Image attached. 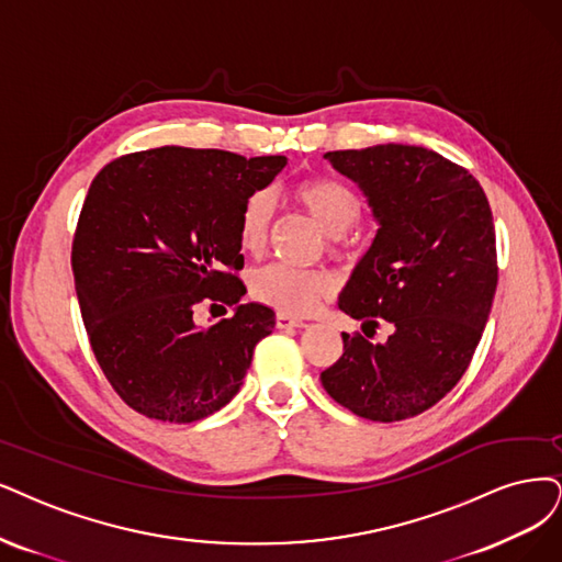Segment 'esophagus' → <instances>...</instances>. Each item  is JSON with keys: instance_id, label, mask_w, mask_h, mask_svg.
Instances as JSON below:
<instances>
[{"instance_id": "esophagus-1", "label": "esophagus", "mask_w": 562, "mask_h": 562, "mask_svg": "<svg viewBox=\"0 0 562 562\" xmlns=\"http://www.w3.org/2000/svg\"><path fill=\"white\" fill-rule=\"evenodd\" d=\"M276 326H278V328H284V330H286V328H303L305 322L294 319V317H289V315H282V313H280V315L276 317Z\"/></svg>"}]
</instances>
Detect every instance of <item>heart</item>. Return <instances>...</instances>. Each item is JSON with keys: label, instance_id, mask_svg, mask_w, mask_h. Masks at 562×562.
<instances>
[{"label": "heart", "instance_id": "b5f03b06", "mask_svg": "<svg viewBox=\"0 0 562 562\" xmlns=\"http://www.w3.org/2000/svg\"><path fill=\"white\" fill-rule=\"evenodd\" d=\"M294 203L313 217L328 236V252L349 257V232L363 217V201L342 180L328 176H310L292 184ZM273 199L268 192H252L238 215V243L249 255H261L273 232ZM334 292V278L326 270H303L284 263H270L255 270L249 278V294L255 301L278 310L282 315H307Z\"/></svg>", "mask_w": 562, "mask_h": 562}]
</instances>
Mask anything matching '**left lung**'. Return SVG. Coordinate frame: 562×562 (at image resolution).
I'll list each match as a JSON object with an SVG mask.
<instances>
[{
  "label": "left lung",
  "mask_w": 562,
  "mask_h": 562,
  "mask_svg": "<svg viewBox=\"0 0 562 562\" xmlns=\"http://www.w3.org/2000/svg\"><path fill=\"white\" fill-rule=\"evenodd\" d=\"M359 182L380 228L340 296L345 315L393 334H342L326 393L370 422H403L442 401L482 340L497 286L488 199L463 166L422 145L324 155Z\"/></svg>",
  "instance_id": "obj_1"
}]
</instances>
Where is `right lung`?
I'll return each instance as SVG.
<instances>
[{
    "label": "right lung",
    "instance_id": "add662e5",
    "mask_svg": "<svg viewBox=\"0 0 562 562\" xmlns=\"http://www.w3.org/2000/svg\"><path fill=\"white\" fill-rule=\"evenodd\" d=\"M286 157L164 148L103 166L82 203L71 270L90 347L113 391L148 419L192 424L232 401L276 313L238 303L245 199ZM199 304H236L196 327Z\"/></svg>",
    "mask_w": 562,
    "mask_h": 562
}]
</instances>
